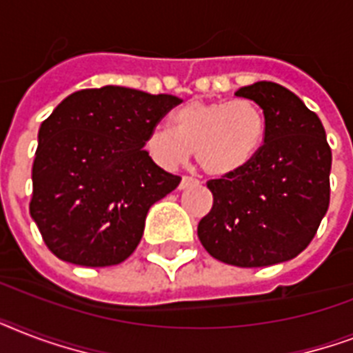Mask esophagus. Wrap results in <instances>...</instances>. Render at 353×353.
Wrapping results in <instances>:
<instances>
[{
    "label": "esophagus",
    "instance_id": "obj_1",
    "mask_svg": "<svg viewBox=\"0 0 353 353\" xmlns=\"http://www.w3.org/2000/svg\"><path fill=\"white\" fill-rule=\"evenodd\" d=\"M198 179H194V177H190V176H183V179H181V183H179V188H188V187H192V185H198Z\"/></svg>",
    "mask_w": 353,
    "mask_h": 353
}]
</instances>
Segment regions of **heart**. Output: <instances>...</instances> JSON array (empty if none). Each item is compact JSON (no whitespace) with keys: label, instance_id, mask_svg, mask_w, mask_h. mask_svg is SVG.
I'll use <instances>...</instances> for the list:
<instances>
[{"label":"heart","instance_id":"b5f03b06","mask_svg":"<svg viewBox=\"0 0 353 353\" xmlns=\"http://www.w3.org/2000/svg\"><path fill=\"white\" fill-rule=\"evenodd\" d=\"M268 135V117L254 101H190L172 113V128L155 126L146 137L150 157L176 170L196 152L205 174L234 176L251 165Z\"/></svg>","mask_w":353,"mask_h":353}]
</instances>
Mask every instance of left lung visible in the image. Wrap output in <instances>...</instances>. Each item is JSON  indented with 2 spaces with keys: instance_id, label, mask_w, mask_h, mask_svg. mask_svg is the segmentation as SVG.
<instances>
[{
  "instance_id": "obj_1",
  "label": "left lung",
  "mask_w": 353,
  "mask_h": 353,
  "mask_svg": "<svg viewBox=\"0 0 353 353\" xmlns=\"http://www.w3.org/2000/svg\"><path fill=\"white\" fill-rule=\"evenodd\" d=\"M268 117V135L251 165L210 179L212 209L198 225L199 241L216 260L265 268L301 254L330 205L332 148L317 113L274 82L234 93Z\"/></svg>"
}]
</instances>
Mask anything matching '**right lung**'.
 Listing matches in <instances>:
<instances>
[{
	"label": "right lung",
	"instance_id": "add662e5",
	"mask_svg": "<svg viewBox=\"0 0 353 353\" xmlns=\"http://www.w3.org/2000/svg\"><path fill=\"white\" fill-rule=\"evenodd\" d=\"M177 104V97L104 85L74 91L41 122L29 210L54 256L106 268L135 251L150 207L181 181L143 150Z\"/></svg>",
	"mask_w": 353,
	"mask_h": 353
}]
</instances>
